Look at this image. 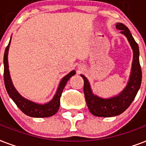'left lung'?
<instances>
[{
    "mask_svg": "<svg viewBox=\"0 0 146 146\" xmlns=\"http://www.w3.org/2000/svg\"><path fill=\"white\" fill-rule=\"evenodd\" d=\"M116 28L127 38L133 52V59L128 84L123 91L118 95L110 98H101L94 95L91 88L88 80L81 74L84 79V93L88 109L94 116L100 117H111L121 114L132 104L139 90L142 82V69L139 64V46L131 34L127 27L117 23Z\"/></svg>",
    "mask_w": 146,
    "mask_h": 146,
    "instance_id": "1",
    "label": "left lung"
}]
</instances>
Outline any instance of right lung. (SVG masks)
<instances>
[{"mask_svg":"<svg viewBox=\"0 0 146 146\" xmlns=\"http://www.w3.org/2000/svg\"><path fill=\"white\" fill-rule=\"evenodd\" d=\"M11 45V40L9 42L8 46H7L4 55V80L5 88L7 91V94L10 98L13 100L19 109L25 113L26 115L32 117H48L53 116L58 112L60 106V98L62 96V93L65 86L66 85L68 81L70 78L75 74V71H72L67 75H65L58 85L56 94L52 98V100L45 104H39L24 98L18 93L16 90L13 83L11 81V75L8 68V60H7V55H8L9 47Z\"/></svg>","mask_w":146,"mask_h":146,"instance_id":"add662e5","label":"right lung"}]
</instances>
